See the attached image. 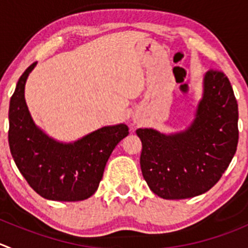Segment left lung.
<instances>
[{"instance_id":"8db88e82","label":"left lung","mask_w":248,"mask_h":248,"mask_svg":"<svg viewBox=\"0 0 248 248\" xmlns=\"http://www.w3.org/2000/svg\"><path fill=\"white\" fill-rule=\"evenodd\" d=\"M239 110L229 78L210 70L193 124L174 134L137 129L140 168L154 194L167 200L201 195L220 179L236 153Z\"/></svg>"}]
</instances>
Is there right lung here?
I'll return each instance as SVG.
<instances>
[{"label":"right lung","instance_id":"1","mask_svg":"<svg viewBox=\"0 0 248 248\" xmlns=\"http://www.w3.org/2000/svg\"><path fill=\"white\" fill-rule=\"evenodd\" d=\"M31 64L9 102L8 141L16 167L31 188L47 200L81 201L95 193L115 146L128 136L124 124L107 126L74 143H59L33 122L24 90Z\"/></svg>","mask_w":248,"mask_h":248}]
</instances>
